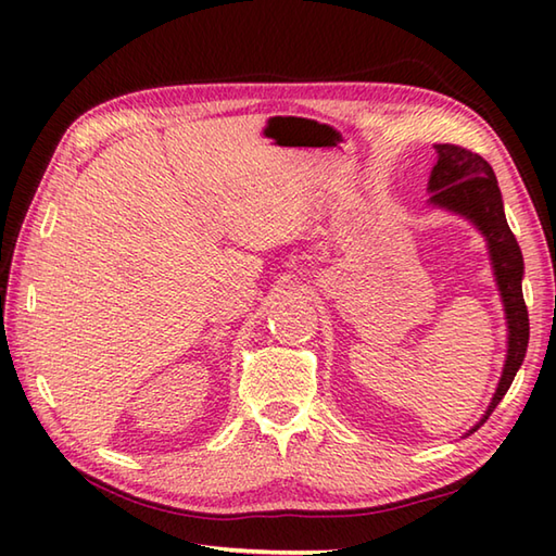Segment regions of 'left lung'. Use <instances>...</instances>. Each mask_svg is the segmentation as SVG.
Segmentation results:
<instances>
[{
  "instance_id": "8db88e82",
  "label": "left lung",
  "mask_w": 556,
  "mask_h": 556,
  "mask_svg": "<svg viewBox=\"0 0 556 556\" xmlns=\"http://www.w3.org/2000/svg\"><path fill=\"white\" fill-rule=\"evenodd\" d=\"M437 162L430 172L428 181V205L434 210L452 212L468 219L473 227L485 236L490 265L494 281H497L504 320H506V361L502 368L500 384L494 389L492 401L482 418L466 434H473L490 413L497 408L504 394L509 392L514 377L521 368L528 351V308L523 301V255L518 248L516 236L509 229L504 215V200L490 164L478 152H470L458 146H434Z\"/></svg>"
}]
</instances>
